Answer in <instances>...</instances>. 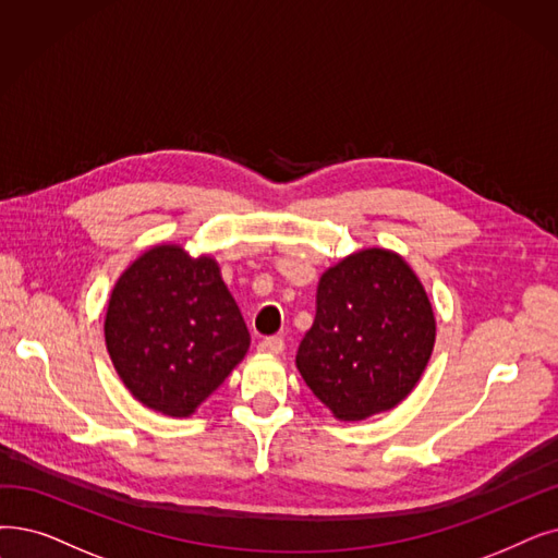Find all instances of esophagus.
<instances>
[{"label":"esophagus","mask_w":558,"mask_h":558,"mask_svg":"<svg viewBox=\"0 0 558 558\" xmlns=\"http://www.w3.org/2000/svg\"><path fill=\"white\" fill-rule=\"evenodd\" d=\"M257 349H259L262 353L278 355V353L284 351V342H282V337H266V339H262Z\"/></svg>","instance_id":"1"}]
</instances>
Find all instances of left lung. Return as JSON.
I'll list each match as a JSON object with an SVG mask.
<instances>
[{
	"instance_id": "obj_1",
	"label": "left lung",
	"mask_w": 558,
	"mask_h": 558,
	"mask_svg": "<svg viewBox=\"0 0 558 558\" xmlns=\"http://www.w3.org/2000/svg\"><path fill=\"white\" fill-rule=\"evenodd\" d=\"M433 344V307L415 271L392 251L367 248L322 276L296 367L337 420L360 422L413 392Z\"/></svg>"
}]
</instances>
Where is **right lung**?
I'll use <instances>...</instances> for the list:
<instances>
[{"label":"right lung","instance_id":"right-lung-1","mask_svg":"<svg viewBox=\"0 0 558 558\" xmlns=\"http://www.w3.org/2000/svg\"><path fill=\"white\" fill-rule=\"evenodd\" d=\"M105 339L128 390L168 417L193 415L251 347L219 264L175 244L145 251L118 278Z\"/></svg>","mask_w":558,"mask_h":558}]
</instances>
